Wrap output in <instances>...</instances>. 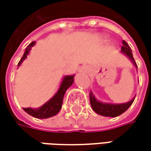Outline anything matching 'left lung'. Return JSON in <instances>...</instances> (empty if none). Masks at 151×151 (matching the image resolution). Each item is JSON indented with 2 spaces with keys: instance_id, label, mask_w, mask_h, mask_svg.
Here are the masks:
<instances>
[{
  "instance_id": "obj_1",
  "label": "left lung",
  "mask_w": 151,
  "mask_h": 151,
  "mask_svg": "<svg viewBox=\"0 0 151 151\" xmlns=\"http://www.w3.org/2000/svg\"><path fill=\"white\" fill-rule=\"evenodd\" d=\"M123 45L124 46H122V49H121L122 53H124L125 55H127L137 68L136 62L134 61V59L133 57L132 50H131L129 45L127 44L124 40L123 41ZM134 98L135 97H134L131 101H128L126 103H122V104L105 103V102L97 101L96 97L92 94V92L90 91V102L93 111L96 112V113H98L99 115L105 116V117H113V118H114V117L121 115L122 113H124L125 111L132 105Z\"/></svg>"
}]
</instances>
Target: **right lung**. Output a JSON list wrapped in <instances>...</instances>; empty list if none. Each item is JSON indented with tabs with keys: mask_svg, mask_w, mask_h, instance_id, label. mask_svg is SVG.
Listing matches in <instances>:
<instances>
[{
	"mask_svg": "<svg viewBox=\"0 0 151 151\" xmlns=\"http://www.w3.org/2000/svg\"><path fill=\"white\" fill-rule=\"evenodd\" d=\"M34 44H35V42H32L31 44L27 45L24 54L19 61V63H18V66H20L22 62L26 59L27 55L29 54V51L31 50V48ZM74 76H65L62 82H61L59 90L56 92V94L46 103H44L43 106H41L37 109H33L31 107H27V108H23V110L27 113H28L29 115H31L34 118H37V119H48V118L56 115L61 109L62 103H63V98H64L65 91L74 82Z\"/></svg>",
	"mask_w": 151,
	"mask_h": 151,
	"instance_id": "add662e5",
	"label": "right lung"
}]
</instances>
